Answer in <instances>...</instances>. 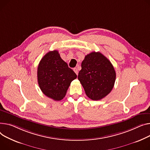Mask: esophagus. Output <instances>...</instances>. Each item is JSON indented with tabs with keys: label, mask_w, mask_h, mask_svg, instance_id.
<instances>
[{
	"label": "esophagus",
	"mask_w": 150,
	"mask_h": 150,
	"mask_svg": "<svg viewBox=\"0 0 150 150\" xmlns=\"http://www.w3.org/2000/svg\"><path fill=\"white\" fill-rule=\"evenodd\" d=\"M74 71L75 72V74L78 75V69L77 68H76V67H75L74 69Z\"/></svg>",
	"instance_id": "esophagus-1"
}]
</instances>
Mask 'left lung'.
<instances>
[{
  "label": "left lung",
  "mask_w": 150,
  "mask_h": 150,
  "mask_svg": "<svg viewBox=\"0 0 150 150\" xmlns=\"http://www.w3.org/2000/svg\"><path fill=\"white\" fill-rule=\"evenodd\" d=\"M78 78L86 95L92 100H100L113 88L116 72L108 59L99 52L87 54L81 63Z\"/></svg>",
  "instance_id": "8db88e82"
}]
</instances>
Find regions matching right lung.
I'll list each match as a JSON object with an SVG mask.
<instances>
[{"label":"right lung","mask_w":150,"mask_h":150,"mask_svg":"<svg viewBox=\"0 0 150 150\" xmlns=\"http://www.w3.org/2000/svg\"><path fill=\"white\" fill-rule=\"evenodd\" d=\"M76 77L57 50L47 52L40 62L37 69L40 88L46 96L54 101L64 98L70 84Z\"/></svg>","instance_id":"obj_1"}]
</instances>
